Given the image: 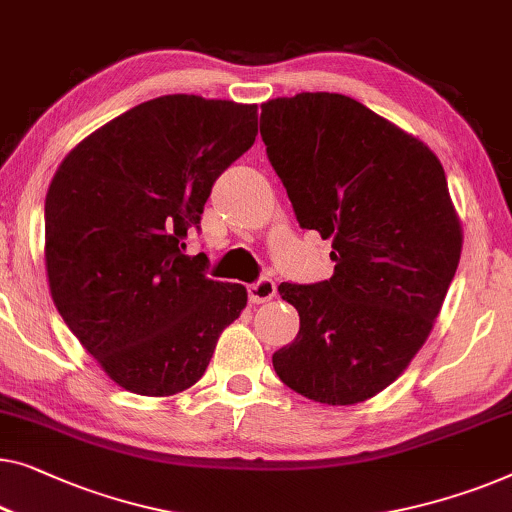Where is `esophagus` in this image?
Returning a JSON list of instances; mask_svg holds the SVG:
<instances>
[{
	"mask_svg": "<svg viewBox=\"0 0 512 512\" xmlns=\"http://www.w3.org/2000/svg\"><path fill=\"white\" fill-rule=\"evenodd\" d=\"M247 291H249V300L254 302V305H261V302H268L277 295V286H274L272 279H258L256 284H251L247 288Z\"/></svg>",
	"mask_w": 512,
	"mask_h": 512,
	"instance_id": "34e87169",
	"label": "esophagus"
}]
</instances>
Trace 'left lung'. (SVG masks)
Masks as SVG:
<instances>
[{"instance_id": "1", "label": "left lung", "mask_w": 512, "mask_h": 512, "mask_svg": "<svg viewBox=\"0 0 512 512\" xmlns=\"http://www.w3.org/2000/svg\"><path fill=\"white\" fill-rule=\"evenodd\" d=\"M261 136L298 224L332 240L335 261L330 279L279 286L300 332L274 372L314 402H365L409 367L455 277L446 173L422 140L344 94L263 103Z\"/></svg>"}]
</instances>
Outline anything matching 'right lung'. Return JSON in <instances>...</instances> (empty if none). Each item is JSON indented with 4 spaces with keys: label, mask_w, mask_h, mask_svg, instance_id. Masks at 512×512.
Returning a JSON list of instances; mask_svg holds the SVG:
<instances>
[{
    "label": "right lung",
    "mask_w": 512,
    "mask_h": 512,
    "mask_svg": "<svg viewBox=\"0 0 512 512\" xmlns=\"http://www.w3.org/2000/svg\"><path fill=\"white\" fill-rule=\"evenodd\" d=\"M256 133L258 106L168 94L103 124L59 164L46 196L50 295L124 390L191 388L247 307V288L207 279L184 238Z\"/></svg>",
    "instance_id": "right-lung-1"
}]
</instances>
